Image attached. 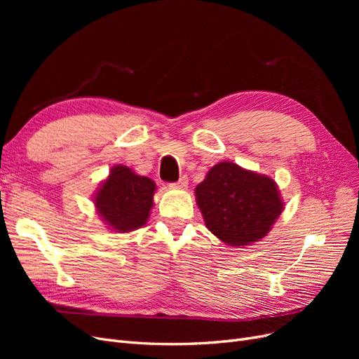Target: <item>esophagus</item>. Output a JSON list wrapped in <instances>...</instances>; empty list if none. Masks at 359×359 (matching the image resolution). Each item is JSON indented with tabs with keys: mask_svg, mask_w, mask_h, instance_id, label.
<instances>
[{
	"mask_svg": "<svg viewBox=\"0 0 359 359\" xmlns=\"http://www.w3.org/2000/svg\"><path fill=\"white\" fill-rule=\"evenodd\" d=\"M187 184H189V178H187V175H182V177L178 180V182L172 184V187H173V189H186V187H187Z\"/></svg>",
	"mask_w": 359,
	"mask_h": 359,
	"instance_id": "1",
	"label": "esophagus"
}]
</instances>
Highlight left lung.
Listing matches in <instances>:
<instances>
[{"instance_id": "8db88e82", "label": "left lung", "mask_w": 359, "mask_h": 359, "mask_svg": "<svg viewBox=\"0 0 359 359\" xmlns=\"http://www.w3.org/2000/svg\"><path fill=\"white\" fill-rule=\"evenodd\" d=\"M194 194L206 227L232 247L262 240L283 211L273 178L231 161L212 166Z\"/></svg>"}]
</instances>
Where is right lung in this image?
I'll list each match as a JSON object with an SVG mask.
<instances>
[{
    "label": "right lung",
    "instance_id": "right-lung-1",
    "mask_svg": "<svg viewBox=\"0 0 359 359\" xmlns=\"http://www.w3.org/2000/svg\"><path fill=\"white\" fill-rule=\"evenodd\" d=\"M156 182L116 165L94 196V205L107 227L132 232L142 227L153 208Z\"/></svg>",
    "mask_w": 359,
    "mask_h": 359
}]
</instances>
